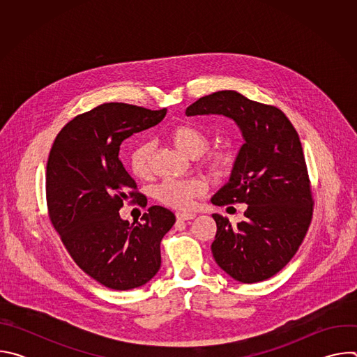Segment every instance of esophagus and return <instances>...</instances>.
Instances as JSON below:
<instances>
[{"label": "esophagus", "mask_w": 357, "mask_h": 357, "mask_svg": "<svg viewBox=\"0 0 357 357\" xmlns=\"http://www.w3.org/2000/svg\"><path fill=\"white\" fill-rule=\"evenodd\" d=\"M195 218H196V215L195 213H189V212H178L176 213L178 222H188V220H192Z\"/></svg>", "instance_id": "34e87169"}]
</instances>
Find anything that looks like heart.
Returning <instances> with one entry per match:
<instances>
[{"label": "heart", "mask_w": 357, "mask_h": 357, "mask_svg": "<svg viewBox=\"0 0 357 357\" xmlns=\"http://www.w3.org/2000/svg\"><path fill=\"white\" fill-rule=\"evenodd\" d=\"M169 138L174 145L182 151L185 155L190 158L199 157L203 151L209 145L208 134L192 126V124H181L171 130ZM152 144L142 142L137 145L130 154V167L135 176L144 179L151 174V158H152ZM230 154L226 151H213L203 158L209 168L213 171H225L230 164ZM205 192V185L200 181H176L167 179L161 182L155 188V197L167 206L175 209H188L193 203V199Z\"/></svg>", "instance_id": "1"}]
</instances>
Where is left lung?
I'll return each instance as SVG.
<instances>
[{
  "instance_id": "1",
  "label": "left lung",
  "mask_w": 357,
  "mask_h": 357,
  "mask_svg": "<svg viewBox=\"0 0 357 357\" xmlns=\"http://www.w3.org/2000/svg\"><path fill=\"white\" fill-rule=\"evenodd\" d=\"M185 114L225 116L236 123L244 141L229 182L211 200L218 206L245 203V219L231 225L213 213L215 261L244 284L275 275L294 257L312 219L308 171L295 128L277 107L236 90L200 97Z\"/></svg>"
}]
</instances>
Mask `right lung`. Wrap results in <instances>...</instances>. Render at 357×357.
Instances as JSON below:
<instances>
[{"label":"right lung","mask_w":357,"mask_h":357,"mask_svg":"<svg viewBox=\"0 0 357 357\" xmlns=\"http://www.w3.org/2000/svg\"><path fill=\"white\" fill-rule=\"evenodd\" d=\"M165 114L167 109L105 103L69 121L50 149V220L75 263L112 289L138 288L158 273L161 240L176 220L162 206H151L142 223L130 225L119 213L126 200L139 197L119 158L120 145L161 123Z\"/></svg>","instance_id":"right-lung-1"}]
</instances>
